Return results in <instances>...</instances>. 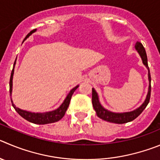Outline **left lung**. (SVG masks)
<instances>
[{
    "instance_id": "left-lung-1",
    "label": "left lung",
    "mask_w": 160,
    "mask_h": 160,
    "mask_svg": "<svg viewBox=\"0 0 160 160\" xmlns=\"http://www.w3.org/2000/svg\"><path fill=\"white\" fill-rule=\"evenodd\" d=\"M135 49L138 53L141 56L142 59L143 64L146 66V68L148 70V80H149V86H148V95L146 96L145 100L143 102L141 107L136 110H132L130 112H125V113H114L111 112L110 110H107L101 105L99 99H98V95L97 94L96 91L94 88H92V105H93L94 109H95L96 114L98 118L107 122H112V123H117V124H123L127 123V122H131L137 118L140 114L143 112V110L146 108L147 105L148 104L149 100H150L151 96V75H150V70H149L148 65V58L146 54V51L143 45L140 42H137L135 45Z\"/></svg>"
}]
</instances>
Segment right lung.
Returning a JSON list of instances; mask_svg holds the SVG:
<instances>
[{
  "mask_svg": "<svg viewBox=\"0 0 160 160\" xmlns=\"http://www.w3.org/2000/svg\"><path fill=\"white\" fill-rule=\"evenodd\" d=\"M36 31V29H34L31 31L30 33H28V35L26 36V38H24L27 39L31 34H33L34 32ZM23 40V41H24ZM16 61H15L14 66H13V69L12 71L11 77H10V81H9V92H10V95H12V78H13V74H14V67L16 65ZM79 85L76 86L75 88H73L71 91L69 92V93L68 94V95L66 96L65 99L64 100V102H62V104L58 107V109L54 110H52V111L49 112H45V113H32V112L27 111V110H21V109L18 108L15 106V104L13 103L12 100L11 98V102L12 104L13 107L16 110V111L17 112L19 115L21 116L22 118H23L24 119H26L27 121L30 122H32V123L38 124V125H45V124H49V123H53V122H58L59 120L62 118L65 115V112H66L67 109H68V106H69L70 100H71L72 95L74 93L76 90L78 88Z\"/></svg>",
  "mask_w": 160,
  "mask_h": 160,
  "instance_id": "add662e5",
  "label": "right lung"
}]
</instances>
